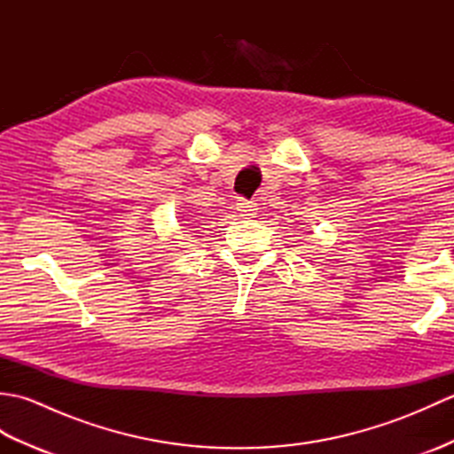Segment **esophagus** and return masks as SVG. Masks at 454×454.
<instances>
[{"instance_id":"1","label":"esophagus","mask_w":454,"mask_h":454,"mask_svg":"<svg viewBox=\"0 0 454 454\" xmlns=\"http://www.w3.org/2000/svg\"><path fill=\"white\" fill-rule=\"evenodd\" d=\"M236 210L239 216L244 218H254L257 215V205L255 202H247V200H238L236 202Z\"/></svg>"}]
</instances>
